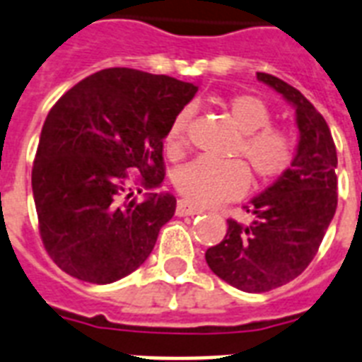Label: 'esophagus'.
Here are the masks:
<instances>
[{
    "instance_id": "34e87169",
    "label": "esophagus",
    "mask_w": 362,
    "mask_h": 362,
    "mask_svg": "<svg viewBox=\"0 0 362 362\" xmlns=\"http://www.w3.org/2000/svg\"><path fill=\"white\" fill-rule=\"evenodd\" d=\"M202 208H197L193 206V204H189V202L186 201H178V206H176V216H195V214H201Z\"/></svg>"
}]
</instances>
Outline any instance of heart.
Wrapping results in <instances>:
<instances>
[{
    "label": "heart",
    "mask_w": 362,
    "mask_h": 362,
    "mask_svg": "<svg viewBox=\"0 0 362 362\" xmlns=\"http://www.w3.org/2000/svg\"><path fill=\"white\" fill-rule=\"evenodd\" d=\"M223 107L232 124L242 132L232 148V156L242 158L243 161L199 158L178 169L175 186L191 204L202 206L236 199L247 187L249 173L252 180L266 184L284 175L292 165L296 141L290 132L272 124V110L262 98L255 95H234L225 100ZM189 117V110H182L165 134V151L173 160L182 158L186 151Z\"/></svg>",
    "instance_id": "1"
}]
</instances>
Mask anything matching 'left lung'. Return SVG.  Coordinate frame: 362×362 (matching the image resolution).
Segmentation results:
<instances>
[{
    "instance_id": "left-lung-1",
    "label": "left lung",
    "mask_w": 362,
    "mask_h": 362,
    "mask_svg": "<svg viewBox=\"0 0 362 362\" xmlns=\"http://www.w3.org/2000/svg\"><path fill=\"white\" fill-rule=\"evenodd\" d=\"M257 78L296 107L298 154L273 186L255 197L249 225L227 219V234L206 251L217 277L243 292H269L313 262L337 210V146L327 122L296 87L266 72Z\"/></svg>"
}]
</instances>
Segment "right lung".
I'll return each instance as SVG.
<instances>
[{
  "label": "right lung",
  "instance_id": "1",
  "mask_svg": "<svg viewBox=\"0 0 362 362\" xmlns=\"http://www.w3.org/2000/svg\"><path fill=\"white\" fill-rule=\"evenodd\" d=\"M197 89L171 76L117 66L81 79L55 102L31 186L44 249L64 273L107 284L148 258L176 199L146 193L139 202L132 187H161L163 139Z\"/></svg>",
  "mask_w": 362,
  "mask_h": 362
}]
</instances>
